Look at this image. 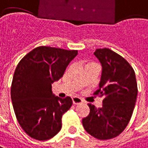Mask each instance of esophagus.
<instances>
[{
    "mask_svg": "<svg viewBox=\"0 0 148 148\" xmlns=\"http://www.w3.org/2000/svg\"><path fill=\"white\" fill-rule=\"evenodd\" d=\"M72 102H73L74 105H78V104L83 103V100L80 99V97H72Z\"/></svg>",
    "mask_w": 148,
    "mask_h": 148,
    "instance_id": "1",
    "label": "esophagus"
}]
</instances>
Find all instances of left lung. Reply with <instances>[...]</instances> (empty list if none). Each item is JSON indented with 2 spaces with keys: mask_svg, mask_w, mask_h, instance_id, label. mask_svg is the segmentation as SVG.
Instances as JSON below:
<instances>
[{
  "mask_svg": "<svg viewBox=\"0 0 148 148\" xmlns=\"http://www.w3.org/2000/svg\"><path fill=\"white\" fill-rule=\"evenodd\" d=\"M102 66L99 89L94 95L104 97L101 108L88 104L89 114L83 127L97 139L117 137L127 127L134 111L138 88L133 68L123 57L109 48L94 52Z\"/></svg>",
  "mask_w": 148,
  "mask_h": 148,
  "instance_id": "obj_1",
  "label": "left lung"
}]
</instances>
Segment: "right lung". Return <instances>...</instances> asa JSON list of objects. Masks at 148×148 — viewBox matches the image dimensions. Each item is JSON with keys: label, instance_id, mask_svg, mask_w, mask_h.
<instances>
[{"label": "right lung", "instance_id": "right-lung-1", "mask_svg": "<svg viewBox=\"0 0 148 148\" xmlns=\"http://www.w3.org/2000/svg\"><path fill=\"white\" fill-rule=\"evenodd\" d=\"M77 54L76 50L41 46L18 63L11 85V100L19 125L31 138L47 140L61 130L62 117L71 108L72 100L56 97L51 84L63 76Z\"/></svg>", "mask_w": 148, "mask_h": 148}]
</instances>
